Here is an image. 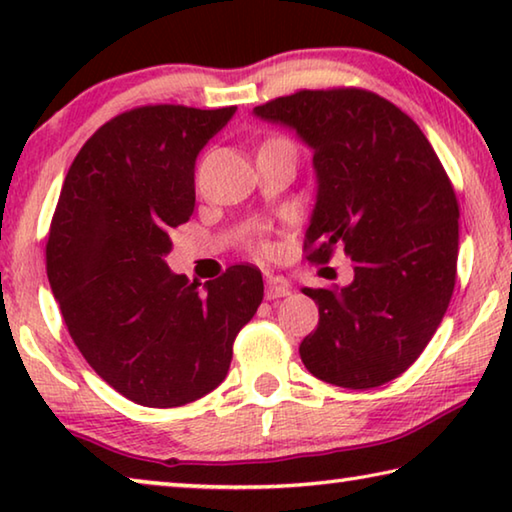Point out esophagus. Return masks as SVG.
Wrapping results in <instances>:
<instances>
[{"mask_svg": "<svg viewBox=\"0 0 512 512\" xmlns=\"http://www.w3.org/2000/svg\"><path fill=\"white\" fill-rule=\"evenodd\" d=\"M291 293V289L287 287V284H282V282H275V280H271L266 284V291H264V296H266V300H280V298H287Z\"/></svg>", "mask_w": 512, "mask_h": 512, "instance_id": "1", "label": "esophagus"}]
</instances>
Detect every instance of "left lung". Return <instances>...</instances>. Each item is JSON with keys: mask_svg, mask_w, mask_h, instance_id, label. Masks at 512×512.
Masks as SVG:
<instances>
[{"mask_svg": "<svg viewBox=\"0 0 512 512\" xmlns=\"http://www.w3.org/2000/svg\"><path fill=\"white\" fill-rule=\"evenodd\" d=\"M253 112L314 151L307 259L325 264L341 246L354 268L348 287L305 289L320 318L300 343L302 363L343 388L400 377L436 334L456 282L458 201L436 151L368 90H300Z\"/></svg>", "mask_w": 512, "mask_h": 512, "instance_id": "left-lung-1", "label": "left lung"}]
</instances>
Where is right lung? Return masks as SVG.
<instances>
[{"mask_svg":"<svg viewBox=\"0 0 512 512\" xmlns=\"http://www.w3.org/2000/svg\"><path fill=\"white\" fill-rule=\"evenodd\" d=\"M237 106H142L94 133L69 167L47 239V277L76 348L128 400L171 409L214 391L264 298L255 266L189 282L171 228L189 221L203 146Z\"/></svg>","mask_w":512,"mask_h":512,"instance_id":"obj_1","label":"right lung"}]
</instances>
